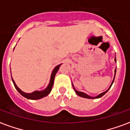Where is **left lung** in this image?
<instances>
[{
    "label": "left lung",
    "instance_id": "8db88e82",
    "mask_svg": "<svg viewBox=\"0 0 130 130\" xmlns=\"http://www.w3.org/2000/svg\"><path fill=\"white\" fill-rule=\"evenodd\" d=\"M115 62H116V57H115ZM116 69L115 70V74H114V77H113V82H112L111 83V86H109V88H108V90H106L105 92H104V93H101V94H100L98 96H96V97H90V96H89L88 95H87V94H86V93H83V92H80V91H78V90H76L75 88H74V85L72 84V86H73V88H74V91L76 92V95H79L80 96V97H82V98H88V99H97V98H101V97H102V96L105 94V93L108 91V90L110 89V88L111 87V86L112 84H113V82H114V79H115V76H116Z\"/></svg>",
    "mask_w": 130,
    "mask_h": 130
}]
</instances>
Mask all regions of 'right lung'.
I'll use <instances>...</instances> for the list:
<instances>
[{
	"label": "right lung",
	"mask_w": 130,
	"mask_h": 130,
	"mask_svg": "<svg viewBox=\"0 0 130 130\" xmlns=\"http://www.w3.org/2000/svg\"><path fill=\"white\" fill-rule=\"evenodd\" d=\"M60 65H61V64L57 65L56 67H55V68L54 69V70L52 71L49 84H48V86L44 90H41V91L35 90V91H34V92H32V93H25V92H23V91L17 86V84H15V82L14 81V79L12 78V80L14 86V87H15V88L17 90V91H18L19 93H20L21 95L24 96V98H27V99H29V100H39V99H41V98H44V97H46V96L48 95V94L50 93V92L51 91V89H52V87H53V85H54V78H55V76H56V74L58 70V69H59ZM11 76H12V75H11Z\"/></svg>",
	"instance_id": "right-lung-1"
}]
</instances>
